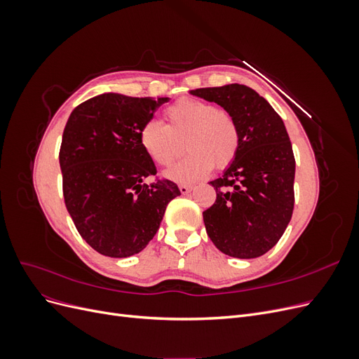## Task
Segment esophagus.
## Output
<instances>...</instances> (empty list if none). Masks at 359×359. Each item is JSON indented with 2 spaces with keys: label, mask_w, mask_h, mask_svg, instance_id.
Instances as JSON below:
<instances>
[{
  "label": "esophagus",
  "mask_w": 359,
  "mask_h": 359,
  "mask_svg": "<svg viewBox=\"0 0 359 359\" xmlns=\"http://www.w3.org/2000/svg\"><path fill=\"white\" fill-rule=\"evenodd\" d=\"M193 190V186H189V184H180V191L182 193V194H187V193H190Z\"/></svg>",
  "instance_id": "1"
}]
</instances>
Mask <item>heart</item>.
Wrapping results in <instances>:
<instances>
[{
  "instance_id": "heart-1",
  "label": "heart",
  "mask_w": 359,
  "mask_h": 359,
  "mask_svg": "<svg viewBox=\"0 0 359 359\" xmlns=\"http://www.w3.org/2000/svg\"><path fill=\"white\" fill-rule=\"evenodd\" d=\"M168 124L148 119L139 130V144L158 166H169L181 153V140L189 153L166 170L177 182H194L215 169L229 168L240 149V130L231 112L212 103L177 100L165 109Z\"/></svg>"
}]
</instances>
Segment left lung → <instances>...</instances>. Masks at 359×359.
I'll use <instances>...</instances> for the list:
<instances>
[{
  "mask_svg": "<svg viewBox=\"0 0 359 359\" xmlns=\"http://www.w3.org/2000/svg\"><path fill=\"white\" fill-rule=\"evenodd\" d=\"M193 95L220 104L240 130V149L223 177L211 181L215 202L205 229L222 253L252 259L273 248L292 219L295 157L283 119L245 85L198 88Z\"/></svg>",
  "mask_w": 359,
  "mask_h": 359,
  "instance_id": "obj_1",
  "label": "left lung"
}]
</instances>
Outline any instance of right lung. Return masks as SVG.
Listing matches in <instances>:
<instances>
[{
	"label": "right lung",
	"mask_w": 359,
	"mask_h": 359,
	"mask_svg": "<svg viewBox=\"0 0 359 359\" xmlns=\"http://www.w3.org/2000/svg\"><path fill=\"white\" fill-rule=\"evenodd\" d=\"M168 100L107 93L69 116L60 148L64 202L79 235L100 255L142 252L181 194L175 182L157 177L139 144L140 127ZM149 176L156 180L148 184Z\"/></svg>",
	"instance_id": "add662e5"
}]
</instances>
